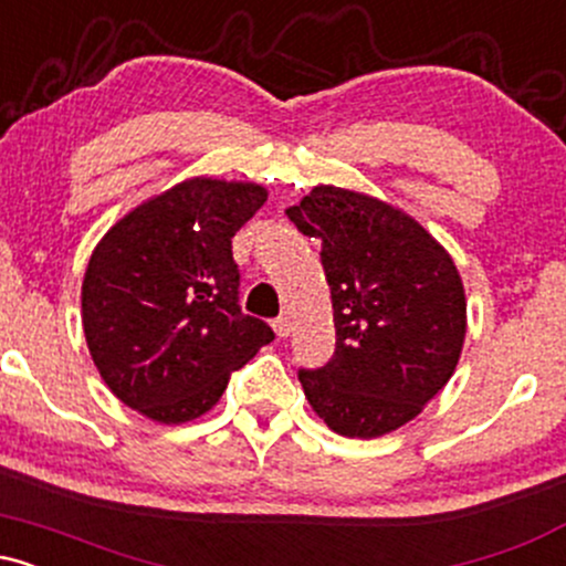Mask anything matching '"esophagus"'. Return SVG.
Here are the masks:
<instances>
[{
  "label": "esophagus",
  "instance_id": "esophagus-1",
  "mask_svg": "<svg viewBox=\"0 0 566 566\" xmlns=\"http://www.w3.org/2000/svg\"><path fill=\"white\" fill-rule=\"evenodd\" d=\"M271 327H274L276 337H287L292 333V324H290L287 316H279V319H274V324H271Z\"/></svg>",
  "mask_w": 566,
  "mask_h": 566
}]
</instances>
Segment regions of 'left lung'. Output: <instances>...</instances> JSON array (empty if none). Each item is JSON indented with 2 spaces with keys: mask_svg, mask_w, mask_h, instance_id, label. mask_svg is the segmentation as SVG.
<instances>
[{
  "mask_svg": "<svg viewBox=\"0 0 566 566\" xmlns=\"http://www.w3.org/2000/svg\"><path fill=\"white\" fill-rule=\"evenodd\" d=\"M287 218L322 242L335 354L297 378L340 437L373 439L423 412L458 367L465 292L450 252L407 212L316 186Z\"/></svg>",
  "mask_w": 566,
  "mask_h": 566,
  "instance_id": "1",
  "label": "left lung"
}]
</instances>
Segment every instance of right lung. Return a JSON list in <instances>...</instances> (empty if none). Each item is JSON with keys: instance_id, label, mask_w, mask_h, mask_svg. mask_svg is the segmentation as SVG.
Returning <instances> with one entry per match:
<instances>
[{"instance_id": "add662e5", "label": "right lung", "mask_w": 566, "mask_h": 566, "mask_svg": "<svg viewBox=\"0 0 566 566\" xmlns=\"http://www.w3.org/2000/svg\"><path fill=\"white\" fill-rule=\"evenodd\" d=\"M258 184L191 178L143 201L97 242L82 282L90 356L116 399L157 423L218 405L233 369L274 340L239 308L231 239L263 207Z\"/></svg>"}]
</instances>
